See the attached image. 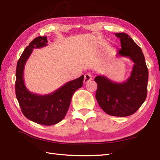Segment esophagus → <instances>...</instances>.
I'll return each instance as SVG.
<instances>
[{"instance_id": "esophagus-1", "label": "esophagus", "mask_w": 160, "mask_h": 160, "mask_svg": "<svg viewBox=\"0 0 160 160\" xmlns=\"http://www.w3.org/2000/svg\"><path fill=\"white\" fill-rule=\"evenodd\" d=\"M91 80H92V76H91L90 73L85 74L84 75V84L87 83Z\"/></svg>"}]
</instances>
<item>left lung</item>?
Wrapping results in <instances>:
<instances>
[{
  "mask_svg": "<svg viewBox=\"0 0 160 160\" xmlns=\"http://www.w3.org/2000/svg\"><path fill=\"white\" fill-rule=\"evenodd\" d=\"M120 39L117 56L128 58L134 63L130 76L122 82H113L105 76H98L96 98L107 114L126 117L135 113L147 96L148 71L141 48L125 33L115 34Z\"/></svg>",
  "mask_w": 160,
  "mask_h": 160,
  "instance_id": "8db88e82",
  "label": "left lung"
}]
</instances>
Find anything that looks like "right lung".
<instances>
[{"label":"right lung","mask_w":160,"mask_h":160,"mask_svg":"<svg viewBox=\"0 0 160 160\" xmlns=\"http://www.w3.org/2000/svg\"><path fill=\"white\" fill-rule=\"evenodd\" d=\"M47 42L46 36H38L24 50L17 62L15 89L23 115L37 124L51 126L65 117L74 92L82 87L84 76L69 81L49 94L42 96L30 92L24 82V67L33 49L45 47Z\"/></svg>","instance_id":"obj_1"}]
</instances>
